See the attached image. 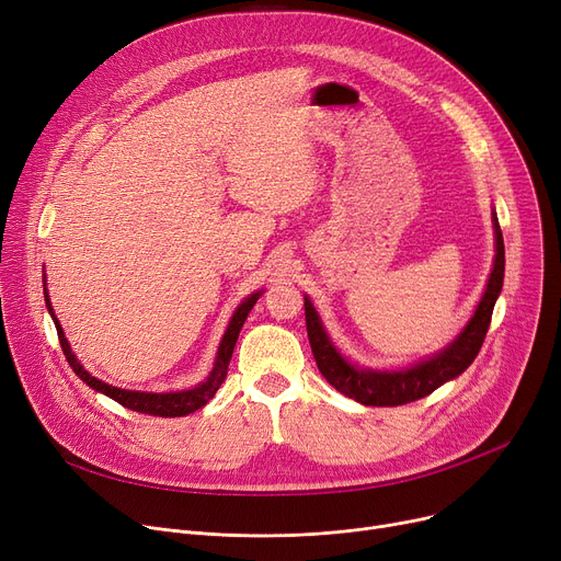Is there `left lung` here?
Listing matches in <instances>:
<instances>
[{
    "mask_svg": "<svg viewBox=\"0 0 561 561\" xmlns=\"http://www.w3.org/2000/svg\"><path fill=\"white\" fill-rule=\"evenodd\" d=\"M491 220L495 239L493 268L473 316H470L461 332L444 350L434 352L432 357H425L416 364L404 368H366L352 364L334 345L325 325H322L313 302L309 300V296H305V318L311 352L316 357L318 370L336 391L368 407H398L430 396L438 387H444L446 381L459 377L476 362L484 336L489 332L491 313L500 290H503L505 279V243L495 209L491 214Z\"/></svg>",
    "mask_w": 561,
    "mask_h": 561,
    "instance_id": "1",
    "label": "left lung"
}]
</instances>
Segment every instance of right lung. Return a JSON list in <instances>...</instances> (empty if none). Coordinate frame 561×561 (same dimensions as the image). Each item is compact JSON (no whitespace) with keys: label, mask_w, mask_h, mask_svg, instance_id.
Masks as SVG:
<instances>
[{"label":"right lung","mask_w":561,"mask_h":561,"mask_svg":"<svg viewBox=\"0 0 561 561\" xmlns=\"http://www.w3.org/2000/svg\"><path fill=\"white\" fill-rule=\"evenodd\" d=\"M263 290H254L252 296H248L239 307H236V311L231 313L229 318V325L220 339V345H218V352H216V362H214V368L211 373L206 375L204 381H199L197 387L193 389H182V391H168V393H152V391H129V389H121V387H113V385H106V381L98 379L95 375L88 373L81 362L77 359V355L72 352L68 339H66V332L61 328V322H58V318L54 316V309H51V302H49V293H47V279H45V305H47V311L54 320L56 325V332H58V341H61V350L64 355L70 364V368L77 373L79 379H83L88 387L95 389L98 393H104L108 396L111 400L121 402L123 407L131 409V411H138V414H150V416H163V419H176V416H188L193 414V411L202 409L206 402H209L216 391L222 387V381L227 377V366L231 362V355H233V345H236V339H239L241 334V328L243 322L248 318V313L252 311V307L256 305V300L261 298Z\"/></svg>","instance_id":"1"}]
</instances>
